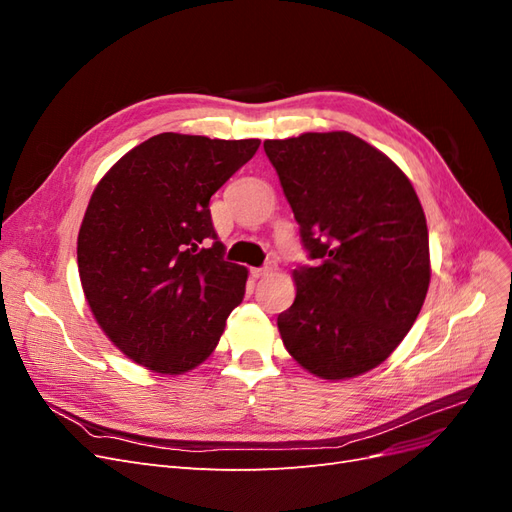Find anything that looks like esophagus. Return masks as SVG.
Here are the masks:
<instances>
[{
    "mask_svg": "<svg viewBox=\"0 0 512 512\" xmlns=\"http://www.w3.org/2000/svg\"><path fill=\"white\" fill-rule=\"evenodd\" d=\"M273 271H275V267H273V265H267V267H260V269H252V275L258 280V277H265V275H269V273H273Z\"/></svg>",
    "mask_w": 512,
    "mask_h": 512,
    "instance_id": "esophagus-1",
    "label": "esophagus"
}]
</instances>
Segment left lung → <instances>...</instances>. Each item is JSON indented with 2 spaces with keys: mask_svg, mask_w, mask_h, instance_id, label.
Listing matches in <instances>:
<instances>
[{
  "mask_svg": "<svg viewBox=\"0 0 512 512\" xmlns=\"http://www.w3.org/2000/svg\"><path fill=\"white\" fill-rule=\"evenodd\" d=\"M314 267L292 271L294 303L277 316L288 354L322 380L384 363L421 312L429 232L410 179L350 132L265 141Z\"/></svg>",
  "mask_w": 512,
  "mask_h": 512,
  "instance_id": "1",
  "label": "left lung"
}]
</instances>
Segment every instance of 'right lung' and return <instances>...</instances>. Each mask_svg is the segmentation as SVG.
Returning <instances> with one entry per match:
<instances>
[{
	"label": "right lung",
	"mask_w": 512,
	"mask_h": 512,
	"mask_svg": "<svg viewBox=\"0 0 512 512\" xmlns=\"http://www.w3.org/2000/svg\"><path fill=\"white\" fill-rule=\"evenodd\" d=\"M258 147L162 132L119 158L89 198L76 239L87 305L149 371L179 376L207 361L243 301L247 269L209 245V200Z\"/></svg>",
	"instance_id": "right-lung-1"
}]
</instances>
